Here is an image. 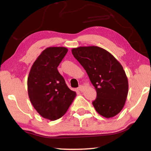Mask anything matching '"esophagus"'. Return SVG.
<instances>
[{"label": "esophagus", "mask_w": 151, "mask_h": 151, "mask_svg": "<svg viewBox=\"0 0 151 151\" xmlns=\"http://www.w3.org/2000/svg\"><path fill=\"white\" fill-rule=\"evenodd\" d=\"M84 89V86H82V85H81V86L78 88V90H79V91H81V92L83 91Z\"/></svg>", "instance_id": "34e87169"}]
</instances>
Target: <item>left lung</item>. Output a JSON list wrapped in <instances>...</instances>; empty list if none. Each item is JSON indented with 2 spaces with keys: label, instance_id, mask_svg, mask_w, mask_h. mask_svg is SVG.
Returning a JSON list of instances; mask_svg holds the SVG:
<instances>
[{
  "label": "left lung",
  "instance_id": "1",
  "mask_svg": "<svg viewBox=\"0 0 151 151\" xmlns=\"http://www.w3.org/2000/svg\"><path fill=\"white\" fill-rule=\"evenodd\" d=\"M71 51L96 90V98L92 102L96 110L106 118L118 114L125 105L129 88L120 63L108 51L97 46L78 47Z\"/></svg>",
  "mask_w": 151,
  "mask_h": 151
}]
</instances>
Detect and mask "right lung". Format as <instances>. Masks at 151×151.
<instances>
[{"label": "right lung", "instance_id": "add662e5", "mask_svg": "<svg viewBox=\"0 0 151 151\" xmlns=\"http://www.w3.org/2000/svg\"><path fill=\"white\" fill-rule=\"evenodd\" d=\"M67 51L64 47L46 48L34 63L28 78L30 102L41 116L51 121L64 116L76 95L57 70Z\"/></svg>", "mask_w": 151, "mask_h": 151}]
</instances>
